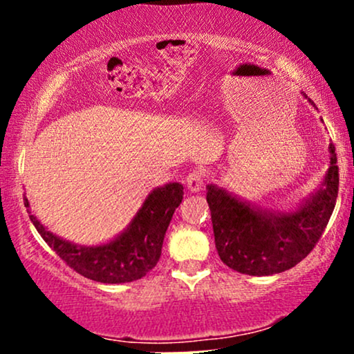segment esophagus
I'll return each mask as SVG.
<instances>
[{
	"mask_svg": "<svg viewBox=\"0 0 354 354\" xmlns=\"http://www.w3.org/2000/svg\"><path fill=\"white\" fill-rule=\"evenodd\" d=\"M203 185H205V173H203L201 169H193V171L186 176V186H188V189L193 191V193L203 189Z\"/></svg>",
	"mask_w": 354,
	"mask_h": 354,
	"instance_id": "esophagus-1",
	"label": "esophagus"
}]
</instances>
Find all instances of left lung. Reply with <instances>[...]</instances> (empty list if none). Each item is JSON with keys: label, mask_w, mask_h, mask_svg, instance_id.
<instances>
[{"label": "left lung", "mask_w": 354, "mask_h": 354, "mask_svg": "<svg viewBox=\"0 0 354 354\" xmlns=\"http://www.w3.org/2000/svg\"><path fill=\"white\" fill-rule=\"evenodd\" d=\"M323 186L296 211H266L209 185L206 201L214 245L221 261L250 276L283 273L311 253L330 221L338 198L339 173L335 145Z\"/></svg>", "instance_id": "obj_1"}]
</instances>
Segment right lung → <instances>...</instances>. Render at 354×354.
I'll return each instance as SVG.
<instances>
[{
	"instance_id": "add662e5",
	"label": "right lung",
	"mask_w": 354,
	"mask_h": 354,
	"mask_svg": "<svg viewBox=\"0 0 354 354\" xmlns=\"http://www.w3.org/2000/svg\"><path fill=\"white\" fill-rule=\"evenodd\" d=\"M183 200L180 183H168L148 194L143 206L120 236L100 246H80L56 236L36 219H30L46 245L76 273L98 283H129L143 278L160 261L163 239L174 209ZM24 206L30 201L24 198Z\"/></svg>"
}]
</instances>
